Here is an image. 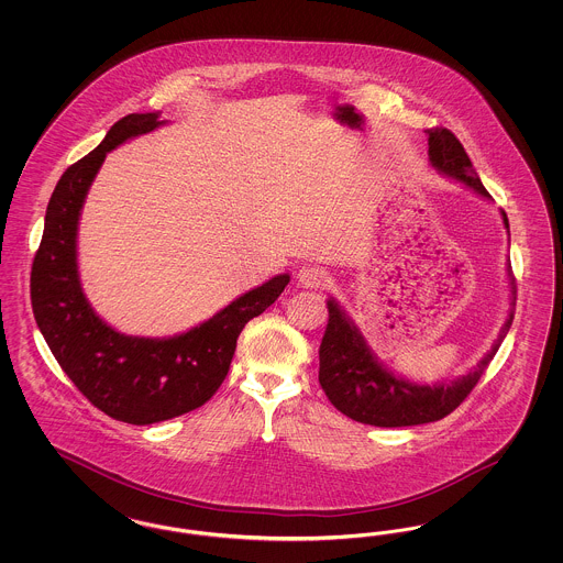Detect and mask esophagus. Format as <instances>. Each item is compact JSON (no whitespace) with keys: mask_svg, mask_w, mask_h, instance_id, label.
<instances>
[{"mask_svg":"<svg viewBox=\"0 0 563 563\" xmlns=\"http://www.w3.org/2000/svg\"><path fill=\"white\" fill-rule=\"evenodd\" d=\"M297 280L301 287L306 289H321L324 287V283L329 280V272L321 268V266H301V269L297 272Z\"/></svg>","mask_w":563,"mask_h":563,"instance_id":"1","label":"esophagus"}]
</instances>
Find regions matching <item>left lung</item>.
Segmentation results:
<instances>
[{"label":"left lung","instance_id":"1","mask_svg":"<svg viewBox=\"0 0 563 563\" xmlns=\"http://www.w3.org/2000/svg\"><path fill=\"white\" fill-rule=\"evenodd\" d=\"M429 161L439 173L452 177L455 181L475 189L483 198H489L487 189L483 188L482 179L477 177L473 162L466 156L462 143L457 141L452 131L448 129H429ZM503 221L509 232V219L503 211ZM510 280V312L507 322L500 329L498 340L492 350L483 356L473 372H468L452 382H441L434 386H420L407 382L399 375L390 374L382 363H377L374 352L367 346L361 331L350 321L346 312L333 301H327L329 322L322 335L321 367H319V382L324 395L340 409L356 422L372 424V427H416L437 422L452 413L460 402L464 401L471 390L482 379L483 372L487 369L489 361L500 349L503 340L509 333L512 317H515V276L507 264Z\"/></svg>","mask_w":563,"mask_h":563}]
</instances>
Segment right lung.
<instances>
[{
  "mask_svg": "<svg viewBox=\"0 0 563 563\" xmlns=\"http://www.w3.org/2000/svg\"><path fill=\"white\" fill-rule=\"evenodd\" d=\"M161 124V113L124 115L97 150L63 173L31 268L33 314L54 358L97 409L136 427L184 416L209 401L228 375L244 324L272 306L289 283V274H278L213 319L162 340L118 333L95 314L78 274L84 198L108 152Z\"/></svg>",
  "mask_w": 563,
  "mask_h": 563,
  "instance_id": "obj_1",
  "label": "right lung"
}]
</instances>
